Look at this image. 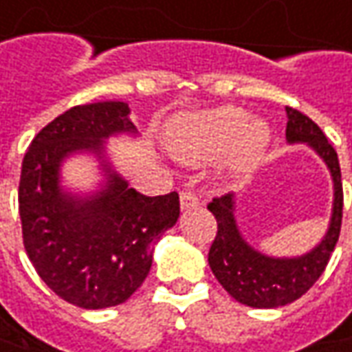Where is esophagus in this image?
Returning a JSON list of instances; mask_svg holds the SVG:
<instances>
[{
	"label": "esophagus",
	"mask_w": 352,
	"mask_h": 352,
	"mask_svg": "<svg viewBox=\"0 0 352 352\" xmlns=\"http://www.w3.org/2000/svg\"><path fill=\"white\" fill-rule=\"evenodd\" d=\"M179 200H181V210H192L200 204L199 197L195 192H190V190H183L179 195Z\"/></svg>",
	"instance_id": "34e87169"
}]
</instances>
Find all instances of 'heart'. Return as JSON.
Listing matches in <instances>:
<instances>
[{
  "mask_svg": "<svg viewBox=\"0 0 352 352\" xmlns=\"http://www.w3.org/2000/svg\"><path fill=\"white\" fill-rule=\"evenodd\" d=\"M169 150L185 164H204L228 153L230 173H245L265 155L271 126L239 107H218L179 118L169 130Z\"/></svg>",
  "mask_w": 352,
  "mask_h": 352,
  "instance_id": "obj_1",
  "label": "heart"
}]
</instances>
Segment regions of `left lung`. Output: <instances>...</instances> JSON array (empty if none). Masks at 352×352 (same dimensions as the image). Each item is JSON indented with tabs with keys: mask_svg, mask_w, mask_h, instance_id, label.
Instances as JSON below:
<instances>
[{
	"mask_svg": "<svg viewBox=\"0 0 352 352\" xmlns=\"http://www.w3.org/2000/svg\"><path fill=\"white\" fill-rule=\"evenodd\" d=\"M288 144H306L327 165L333 181V206L327 232L318 245L296 257H273L261 253L241 236L236 220V195L230 192L208 204L218 222V234L208 253V265L218 283L239 304L251 308H278L306 294L321 276L339 239L343 218L341 167L333 146L320 126L296 109L286 107Z\"/></svg>",
	"mask_w": 352,
	"mask_h": 352,
	"instance_id": "1",
	"label": "left lung"
}]
</instances>
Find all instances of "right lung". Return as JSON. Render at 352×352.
Masks as SVG:
<instances>
[{
    "label": "right lung",
    "mask_w": 352,
    "mask_h": 352,
    "mask_svg": "<svg viewBox=\"0 0 352 352\" xmlns=\"http://www.w3.org/2000/svg\"><path fill=\"white\" fill-rule=\"evenodd\" d=\"M138 136L128 103L72 107L34 136L19 183L23 243L38 276L62 300L85 309L126 302L152 269L153 243L179 218V195L146 197L109 162L107 140ZM93 155L102 183L89 193L61 185V165Z\"/></svg>",
    "instance_id": "1"
}]
</instances>
